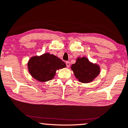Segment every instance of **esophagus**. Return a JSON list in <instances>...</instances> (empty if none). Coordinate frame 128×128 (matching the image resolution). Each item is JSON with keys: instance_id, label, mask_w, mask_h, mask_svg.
<instances>
[{"instance_id": "obj_1", "label": "esophagus", "mask_w": 128, "mask_h": 128, "mask_svg": "<svg viewBox=\"0 0 128 128\" xmlns=\"http://www.w3.org/2000/svg\"><path fill=\"white\" fill-rule=\"evenodd\" d=\"M66 65H67V67L68 68V67H70V62H69L68 61H67V62H66Z\"/></svg>"}]
</instances>
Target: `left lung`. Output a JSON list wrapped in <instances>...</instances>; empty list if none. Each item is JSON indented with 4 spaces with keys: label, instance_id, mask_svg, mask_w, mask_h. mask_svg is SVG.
Returning <instances> with one entry per match:
<instances>
[{
    "label": "left lung",
    "instance_id": "left-lung-1",
    "mask_svg": "<svg viewBox=\"0 0 128 128\" xmlns=\"http://www.w3.org/2000/svg\"><path fill=\"white\" fill-rule=\"evenodd\" d=\"M71 70L78 81L83 84L92 82L100 74L101 68L96 63L90 61L86 56L77 58Z\"/></svg>",
    "mask_w": 128,
    "mask_h": 128
}]
</instances>
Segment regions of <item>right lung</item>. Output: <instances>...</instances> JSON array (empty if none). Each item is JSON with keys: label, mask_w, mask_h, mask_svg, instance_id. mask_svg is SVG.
Masks as SVG:
<instances>
[{"label": "right lung", "mask_w": 128, "mask_h": 128, "mask_svg": "<svg viewBox=\"0 0 128 128\" xmlns=\"http://www.w3.org/2000/svg\"><path fill=\"white\" fill-rule=\"evenodd\" d=\"M29 73L34 79L46 82L53 79L56 72L66 67V63L60 58L48 52L32 56L27 62Z\"/></svg>", "instance_id": "right-lung-1"}]
</instances>
